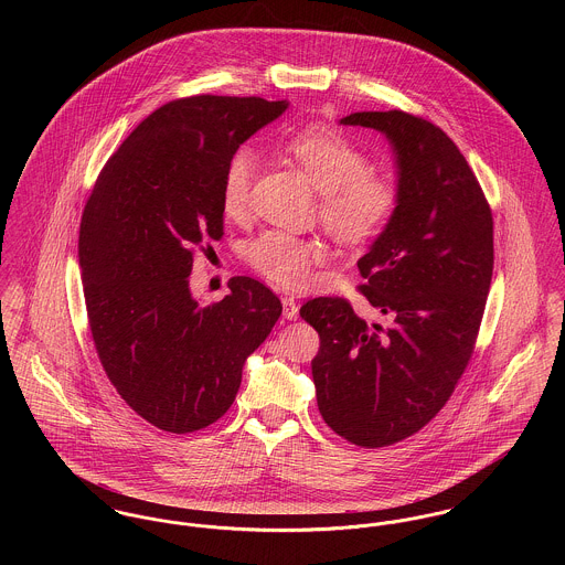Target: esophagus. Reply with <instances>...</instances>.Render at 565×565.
I'll use <instances>...</instances> for the list:
<instances>
[{
    "label": "esophagus",
    "instance_id": "esophagus-1",
    "mask_svg": "<svg viewBox=\"0 0 565 565\" xmlns=\"http://www.w3.org/2000/svg\"><path fill=\"white\" fill-rule=\"evenodd\" d=\"M282 316H285V320H298V316H300L298 302L294 298H289V296L282 298Z\"/></svg>",
    "mask_w": 565,
    "mask_h": 565
}]
</instances>
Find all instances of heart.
Returning <instances> with one entry per match:
<instances>
[{"mask_svg": "<svg viewBox=\"0 0 565 565\" xmlns=\"http://www.w3.org/2000/svg\"><path fill=\"white\" fill-rule=\"evenodd\" d=\"M282 150L298 162L320 189V213L328 231L345 243L379 237L398 206V186L387 173L370 169L367 152L348 135L326 126H307L282 139ZM256 157L237 150L224 169L222 209L243 220L249 211ZM245 260L265 278L285 287H305L326 260L318 239L287 231H265L247 242Z\"/></svg>", "mask_w": 565, "mask_h": 565, "instance_id": "obj_1", "label": "heart"}]
</instances>
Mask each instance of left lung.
Returning <instances> with one entry per match:
<instances>
[{"mask_svg": "<svg viewBox=\"0 0 565 565\" xmlns=\"http://www.w3.org/2000/svg\"><path fill=\"white\" fill-rule=\"evenodd\" d=\"M345 126L383 132L396 152L398 206L359 258V291L390 326L361 320L345 298H316L300 316L320 334L311 361L323 422L361 448L424 428L463 376L493 269V220L455 141L404 110L352 113Z\"/></svg>", "mask_w": 565, "mask_h": 565, "instance_id": "obj_1", "label": "left lung"}]
</instances>
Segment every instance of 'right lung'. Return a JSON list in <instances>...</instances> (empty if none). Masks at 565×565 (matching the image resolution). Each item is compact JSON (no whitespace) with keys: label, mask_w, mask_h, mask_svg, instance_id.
I'll return each mask as SVG.
<instances>
[{"label":"right lung","mask_w":565,"mask_h":565,"mask_svg":"<svg viewBox=\"0 0 565 565\" xmlns=\"http://www.w3.org/2000/svg\"><path fill=\"white\" fill-rule=\"evenodd\" d=\"M285 110L287 102L263 97L167 102L106 161L82 211V287L99 363L126 404L167 433L206 428L231 408L245 359L282 313L249 276L202 307L189 274L195 252L224 235L226 162Z\"/></svg>","instance_id":"right-lung-1"}]
</instances>
